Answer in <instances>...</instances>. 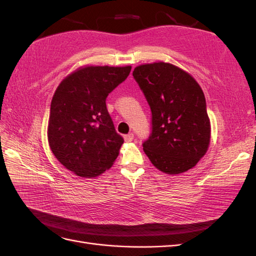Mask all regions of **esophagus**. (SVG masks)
<instances>
[{"mask_svg": "<svg viewBox=\"0 0 256 256\" xmlns=\"http://www.w3.org/2000/svg\"><path fill=\"white\" fill-rule=\"evenodd\" d=\"M134 134H125V136H124V138H125V141H126V142H131V141L134 140Z\"/></svg>", "mask_w": 256, "mask_h": 256, "instance_id": "34e87169", "label": "esophagus"}]
</instances>
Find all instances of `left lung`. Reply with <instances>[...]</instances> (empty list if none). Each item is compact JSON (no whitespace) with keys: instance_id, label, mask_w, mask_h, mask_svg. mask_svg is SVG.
Wrapping results in <instances>:
<instances>
[{"instance_id":"obj_1","label":"left lung","mask_w":256,"mask_h":256,"mask_svg":"<svg viewBox=\"0 0 256 256\" xmlns=\"http://www.w3.org/2000/svg\"><path fill=\"white\" fill-rule=\"evenodd\" d=\"M132 74L152 110L144 152L161 172H187L204 157L210 142L202 88L190 74L164 62L138 66Z\"/></svg>"}]
</instances>
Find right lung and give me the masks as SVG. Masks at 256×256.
I'll use <instances>...</instances> for the list:
<instances>
[{
  "mask_svg": "<svg viewBox=\"0 0 256 256\" xmlns=\"http://www.w3.org/2000/svg\"><path fill=\"white\" fill-rule=\"evenodd\" d=\"M131 66H84L54 92L48 142L56 158L80 177H97L118 158L124 138L115 131L106 99L127 79Z\"/></svg>",
  "mask_w": 256,
  "mask_h": 256,
  "instance_id": "add662e5",
  "label": "right lung"
}]
</instances>
